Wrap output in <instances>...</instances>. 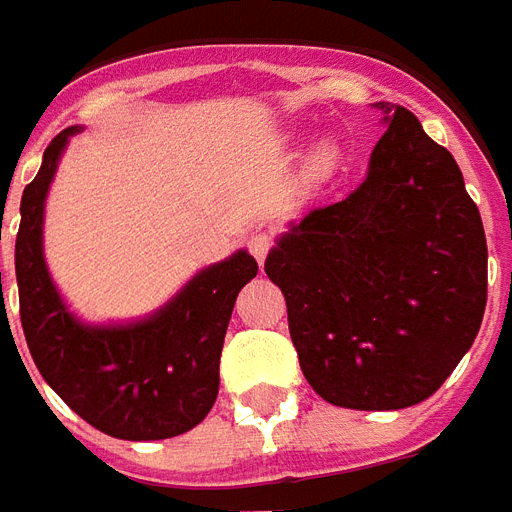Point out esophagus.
<instances>
[{
    "mask_svg": "<svg viewBox=\"0 0 512 512\" xmlns=\"http://www.w3.org/2000/svg\"><path fill=\"white\" fill-rule=\"evenodd\" d=\"M271 246H274V238L268 233H252L246 238V249L252 252V257H255L260 266H263V260H266V255L271 252Z\"/></svg>",
    "mask_w": 512,
    "mask_h": 512,
    "instance_id": "obj_1",
    "label": "esophagus"
}]
</instances>
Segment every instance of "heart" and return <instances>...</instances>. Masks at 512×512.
<instances>
[{
  "mask_svg": "<svg viewBox=\"0 0 512 512\" xmlns=\"http://www.w3.org/2000/svg\"><path fill=\"white\" fill-rule=\"evenodd\" d=\"M312 172H315V175H323V172H329V169L334 167V150L332 147H321V150H318V153H315V156H312Z\"/></svg>",
  "mask_w": 512,
  "mask_h": 512,
  "instance_id": "obj_1",
  "label": "heart"
}]
</instances>
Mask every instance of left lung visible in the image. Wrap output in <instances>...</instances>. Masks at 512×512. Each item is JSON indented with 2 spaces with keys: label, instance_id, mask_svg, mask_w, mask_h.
<instances>
[{
  "label": "left lung",
  "instance_id": "8db88e82",
  "mask_svg": "<svg viewBox=\"0 0 512 512\" xmlns=\"http://www.w3.org/2000/svg\"><path fill=\"white\" fill-rule=\"evenodd\" d=\"M367 178L315 208L266 257L304 378L332 406L395 411L439 389L488 299L483 219L447 147L378 101Z\"/></svg>",
  "mask_w": 512,
  "mask_h": 512
}]
</instances>
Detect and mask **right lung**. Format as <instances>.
Listing matches in <instances>:
<instances>
[{
	"label": "right lung",
	"instance_id": "add662e5",
	"mask_svg": "<svg viewBox=\"0 0 512 512\" xmlns=\"http://www.w3.org/2000/svg\"><path fill=\"white\" fill-rule=\"evenodd\" d=\"M76 131L82 128H65L51 139L40 172L21 194L16 279L29 354L46 384L101 433L128 441L180 436L200 425L216 403L227 323L238 290L257 274V260L241 249L202 268L142 321H79L54 288L43 257L46 194Z\"/></svg>",
	"mask_w": 512,
	"mask_h": 512
}]
</instances>
